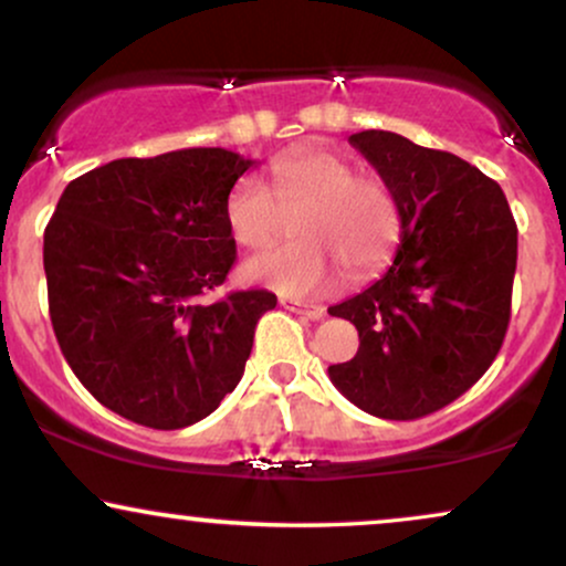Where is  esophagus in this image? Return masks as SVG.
I'll return each mask as SVG.
<instances>
[{
  "label": "esophagus",
  "instance_id": "esophagus-1",
  "mask_svg": "<svg viewBox=\"0 0 566 566\" xmlns=\"http://www.w3.org/2000/svg\"><path fill=\"white\" fill-rule=\"evenodd\" d=\"M282 305L292 313H301L305 318H313V322H318V318L324 316V308L322 305H313V303H303V301H295V297H282Z\"/></svg>",
  "mask_w": 566,
  "mask_h": 566
}]
</instances>
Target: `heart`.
I'll list each match as a JSON object with an SVG mask.
<instances>
[{"label": "heart", "instance_id": "b5f03b06", "mask_svg": "<svg viewBox=\"0 0 566 566\" xmlns=\"http://www.w3.org/2000/svg\"><path fill=\"white\" fill-rule=\"evenodd\" d=\"M271 189L255 176H242L227 195L229 234L248 250H265L295 218L297 242L253 258L244 276L287 295H313L332 287L337 265L360 276L379 265L398 237V202L374 174L329 149H305L269 166Z\"/></svg>", "mask_w": 566, "mask_h": 566}]
</instances>
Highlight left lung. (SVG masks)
<instances>
[{
  "mask_svg": "<svg viewBox=\"0 0 566 566\" xmlns=\"http://www.w3.org/2000/svg\"><path fill=\"white\" fill-rule=\"evenodd\" d=\"M350 145L398 202L400 244L382 279L332 305L358 329V353L329 366L360 411L408 421L453 403L490 369L512 318L516 223L480 168L392 132Z\"/></svg>",
  "mask_w": 566,
  "mask_h": 566,
  "instance_id": "obj_1",
  "label": "left lung"
}]
</instances>
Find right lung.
Segmentation results:
<instances>
[{
  "label": "right lung",
  "instance_id": "1",
  "mask_svg": "<svg viewBox=\"0 0 566 566\" xmlns=\"http://www.w3.org/2000/svg\"><path fill=\"white\" fill-rule=\"evenodd\" d=\"M250 166L221 147L120 158L67 184L46 223L54 337L78 382L128 421L181 430L242 379L276 295L200 297L237 261L223 206Z\"/></svg>",
  "mask_w": 566,
  "mask_h": 566
}]
</instances>
